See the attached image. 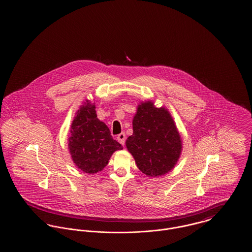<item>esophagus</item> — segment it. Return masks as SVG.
Here are the masks:
<instances>
[{"instance_id": "obj_1", "label": "esophagus", "mask_w": 252, "mask_h": 252, "mask_svg": "<svg viewBox=\"0 0 252 252\" xmlns=\"http://www.w3.org/2000/svg\"><path fill=\"white\" fill-rule=\"evenodd\" d=\"M117 140H118V142H119L121 144L124 145L125 143H126V134H125L124 132L119 134V135L117 136Z\"/></svg>"}]
</instances>
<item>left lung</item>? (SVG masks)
Returning <instances> with one entry per match:
<instances>
[{"label": "left lung", "mask_w": 252, "mask_h": 252, "mask_svg": "<svg viewBox=\"0 0 252 252\" xmlns=\"http://www.w3.org/2000/svg\"><path fill=\"white\" fill-rule=\"evenodd\" d=\"M137 166L149 177L168 173L177 163L181 140L174 120L165 108L148 101L139 105L133 119V134L126 142Z\"/></svg>", "instance_id": "1"}]
</instances>
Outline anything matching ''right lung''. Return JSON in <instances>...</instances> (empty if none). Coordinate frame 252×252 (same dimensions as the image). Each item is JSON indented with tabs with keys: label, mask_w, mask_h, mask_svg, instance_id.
Masks as SVG:
<instances>
[{
	"label": "right lung",
	"mask_w": 252,
	"mask_h": 252,
	"mask_svg": "<svg viewBox=\"0 0 252 252\" xmlns=\"http://www.w3.org/2000/svg\"><path fill=\"white\" fill-rule=\"evenodd\" d=\"M122 145L110 135L107 125L97 118L95 106L87 100L72 121L69 149L75 165L85 173L94 174L108 163Z\"/></svg>",
	"instance_id": "obj_1"
}]
</instances>
